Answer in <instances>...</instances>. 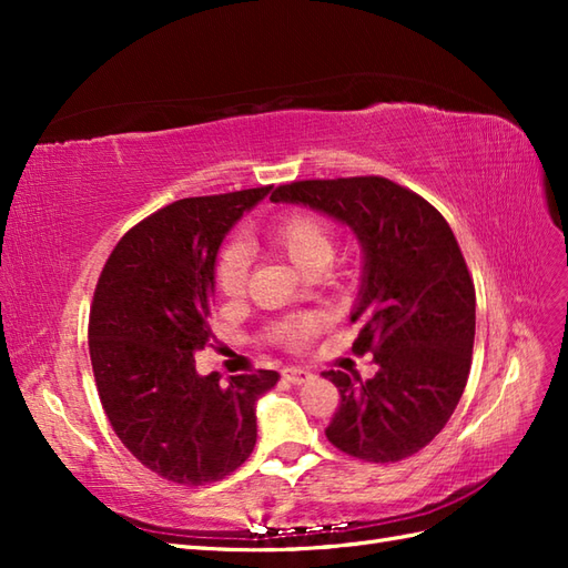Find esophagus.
Wrapping results in <instances>:
<instances>
[{"label":"esophagus","instance_id":"1","mask_svg":"<svg viewBox=\"0 0 568 568\" xmlns=\"http://www.w3.org/2000/svg\"><path fill=\"white\" fill-rule=\"evenodd\" d=\"M283 378L291 381L293 385H305V383H310V381H315V373H310V371H305V368L291 366V368H283Z\"/></svg>","mask_w":568,"mask_h":568}]
</instances>
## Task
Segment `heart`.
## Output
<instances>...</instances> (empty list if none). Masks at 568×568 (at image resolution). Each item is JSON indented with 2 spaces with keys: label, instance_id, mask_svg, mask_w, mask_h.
Masks as SVG:
<instances>
[{
  "label": "heart",
  "instance_id": "obj_1",
  "mask_svg": "<svg viewBox=\"0 0 568 568\" xmlns=\"http://www.w3.org/2000/svg\"><path fill=\"white\" fill-rule=\"evenodd\" d=\"M271 244L291 261L295 268L305 271L310 275L322 273L329 268L334 258V229L327 220L312 212H293L283 216L281 222L271 226L268 232ZM248 281V251L239 241L226 244L216 261V285L226 297H239L246 291ZM317 320H303L295 324H287L283 336L293 342H303L317 329Z\"/></svg>",
  "mask_w": 568,
  "mask_h": 568
}]
</instances>
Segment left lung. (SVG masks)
<instances>
[{"label": "left lung", "instance_id": "obj_1", "mask_svg": "<svg viewBox=\"0 0 568 568\" xmlns=\"http://www.w3.org/2000/svg\"><path fill=\"white\" fill-rule=\"evenodd\" d=\"M271 200L332 216L364 253L354 352H373L378 373L366 383L324 373L342 395L327 439L364 462L413 456L449 422L474 352L476 291L452 226L427 200L376 175L303 180Z\"/></svg>", "mask_w": 568, "mask_h": 568}]
</instances>
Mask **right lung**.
<instances>
[{
	"label": "right lung",
	"instance_id": "1",
	"mask_svg": "<svg viewBox=\"0 0 568 568\" xmlns=\"http://www.w3.org/2000/svg\"><path fill=\"white\" fill-rule=\"evenodd\" d=\"M271 187L168 204L119 241L90 312V358L112 429L139 462L173 484L232 474L256 444V403L277 371L200 376L210 342L214 271L232 226Z\"/></svg>",
	"mask_w": 568,
	"mask_h": 568
}]
</instances>
